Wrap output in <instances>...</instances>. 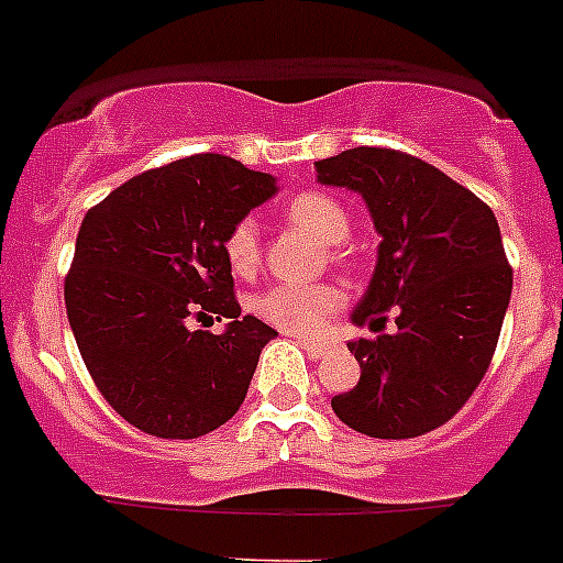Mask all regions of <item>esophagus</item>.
<instances>
[{
  "instance_id": "1",
  "label": "esophagus",
  "mask_w": 563,
  "mask_h": 563,
  "mask_svg": "<svg viewBox=\"0 0 563 563\" xmlns=\"http://www.w3.org/2000/svg\"><path fill=\"white\" fill-rule=\"evenodd\" d=\"M298 346H301V350L307 352V355L310 357H321L327 352V343H321V341H310V338H298Z\"/></svg>"
}]
</instances>
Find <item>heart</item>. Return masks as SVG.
Segmentation results:
<instances>
[{"instance_id":"heart-1","label":"heart","mask_w":563,"mask_h":563,"mask_svg":"<svg viewBox=\"0 0 563 563\" xmlns=\"http://www.w3.org/2000/svg\"><path fill=\"white\" fill-rule=\"evenodd\" d=\"M285 220L298 231L310 233L321 245H341L343 239L350 236V213L324 191L296 194L285 206ZM222 251H225L231 271L239 276H247L258 262L256 222L247 220V217L239 220L228 231ZM343 305H346V296H343L341 287L330 285V282H316V285L285 282V285L258 292L253 310L278 330L292 332V335H312Z\"/></svg>"}]
</instances>
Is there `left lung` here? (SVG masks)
Masks as SVG:
<instances>
[{
    "label": "left lung",
    "mask_w": 563,
    "mask_h": 563,
    "mask_svg": "<svg viewBox=\"0 0 563 563\" xmlns=\"http://www.w3.org/2000/svg\"><path fill=\"white\" fill-rule=\"evenodd\" d=\"M321 186L361 194L380 233L372 282L352 324L395 335L350 343L355 389L332 397L338 420L377 440L440 429L474 395L496 352L514 271L494 211L431 163L357 146L316 163Z\"/></svg>",
    "instance_id": "left-lung-1"
}]
</instances>
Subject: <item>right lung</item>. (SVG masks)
I'll return each mask as SVG.
<instances>
[{
    "label": "right lung",
    "instance_id": "obj_1",
    "mask_svg": "<svg viewBox=\"0 0 563 563\" xmlns=\"http://www.w3.org/2000/svg\"><path fill=\"white\" fill-rule=\"evenodd\" d=\"M225 154L152 168L89 208L64 282L67 318L98 391L134 429L194 440L231 420L278 335L233 298L222 242L276 194ZM194 314L225 333L188 331Z\"/></svg>",
    "mask_w": 563,
    "mask_h": 563
}]
</instances>
